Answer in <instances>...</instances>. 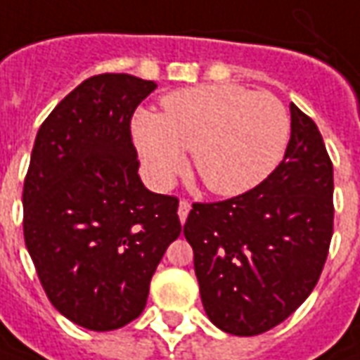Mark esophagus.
Wrapping results in <instances>:
<instances>
[{
    "instance_id": "obj_1",
    "label": "esophagus",
    "mask_w": 360,
    "mask_h": 360,
    "mask_svg": "<svg viewBox=\"0 0 360 360\" xmlns=\"http://www.w3.org/2000/svg\"><path fill=\"white\" fill-rule=\"evenodd\" d=\"M188 210H191V202H188V200H181V202H179V210H177V214H179L181 224H185V220H187Z\"/></svg>"
}]
</instances>
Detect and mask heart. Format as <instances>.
<instances>
[{
	"label": "heart",
	"instance_id": "obj_1",
	"mask_svg": "<svg viewBox=\"0 0 360 360\" xmlns=\"http://www.w3.org/2000/svg\"><path fill=\"white\" fill-rule=\"evenodd\" d=\"M132 132L155 188L172 185L191 150L193 169L206 188L238 197L263 183L283 160L290 122L275 95L214 84L167 95L162 115L140 110Z\"/></svg>",
	"mask_w": 360,
	"mask_h": 360
}]
</instances>
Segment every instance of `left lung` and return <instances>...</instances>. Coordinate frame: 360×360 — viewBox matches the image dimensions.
Instances as JSON below:
<instances>
[{
	"mask_svg": "<svg viewBox=\"0 0 360 360\" xmlns=\"http://www.w3.org/2000/svg\"><path fill=\"white\" fill-rule=\"evenodd\" d=\"M333 165L316 122L290 103V140L267 179L222 202H195L183 233L208 320L259 335L310 296L333 233Z\"/></svg>",
	"mask_w": 360,
	"mask_h": 360,
	"instance_id": "obj_1",
	"label": "left lung"
}]
</instances>
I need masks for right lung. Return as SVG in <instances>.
I'll use <instances>...</instances> for the list:
<instances>
[{"label":"right lung","mask_w":360,"mask_h":360,"mask_svg":"<svg viewBox=\"0 0 360 360\" xmlns=\"http://www.w3.org/2000/svg\"><path fill=\"white\" fill-rule=\"evenodd\" d=\"M158 85L93 75L58 103L32 146L22 232L40 285L62 316L91 331L136 320L179 200L144 187L130 119Z\"/></svg>","instance_id":"right-lung-1"}]
</instances>
